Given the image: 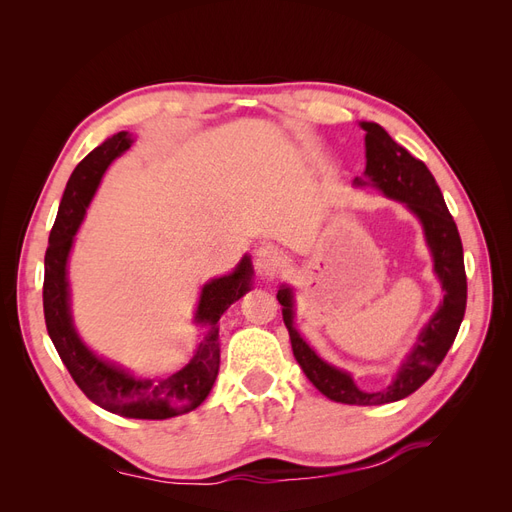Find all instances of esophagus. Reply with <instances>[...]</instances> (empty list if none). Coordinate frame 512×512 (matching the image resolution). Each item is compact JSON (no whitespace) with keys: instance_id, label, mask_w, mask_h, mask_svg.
I'll return each mask as SVG.
<instances>
[{"instance_id":"1","label":"esophagus","mask_w":512,"mask_h":512,"mask_svg":"<svg viewBox=\"0 0 512 512\" xmlns=\"http://www.w3.org/2000/svg\"><path fill=\"white\" fill-rule=\"evenodd\" d=\"M254 265L260 275H275L284 267V254L275 245H262L256 250Z\"/></svg>"}]
</instances>
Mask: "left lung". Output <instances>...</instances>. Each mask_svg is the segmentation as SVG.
I'll return each instance as SVG.
<instances>
[{"mask_svg": "<svg viewBox=\"0 0 512 512\" xmlns=\"http://www.w3.org/2000/svg\"><path fill=\"white\" fill-rule=\"evenodd\" d=\"M365 134V175L356 177V188H376L386 198L406 205L423 226V235L433 260V273L440 280L444 297L429 322L418 333L412 350L397 367L389 386L380 391H361L348 371L339 369L314 352L294 327V290L286 284L277 290L284 324L290 335L294 359L316 389L339 404L382 406L412 395L438 369L466 314L468 282L463 267V247L453 215L429 168L408 149L397 145L382 126L361 121Z\"/></svg>", "mask_w": 512, "mask_h": 512, "instance_id": "8db88e82", "label": "left lung"}]
</instances>
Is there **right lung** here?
Masks as SVG:
<instances>
[{
    "label": "right lung",
    "instance_id": "obj_1",
    "mask_svg": "<svg viewBox=\"0 0 512 512\" xmlns=\"http://www.w3.org/2000/svg\"><path fill=\"white\" fill-rule=\"evenodd\" d=\"M132 143L134 136L130 132L113 134L91 151L70 175L44 256L42 303L46 331L59 352V359L64 361L79 389L96 406L126 418L164 421V418L192 412L207 399L220 369L218 322L226 309L252 288L254 269L252 258L245 254L232 273L213 277L203 286L194 322L205 327V337L200 339L192 359L175 374L156 378L134 376L130 369L106 361L83 342L72 320L68 258L102 175Z\"/></svg>",
    "mask_w": 512,
    "mask_h": 512
}]
</instances>
